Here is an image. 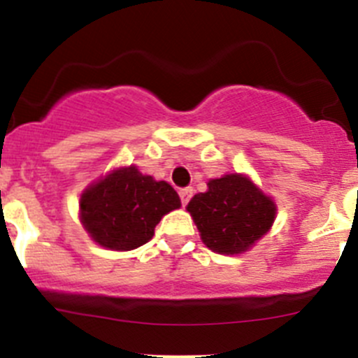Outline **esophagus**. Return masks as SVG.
Here are the masks:
<instances>
[{
    "label": "esophagus",
    "instance_id": "34e87169",
    "mask_svg": "<svg viewBox=\"0 0 358 358\" xmlns=\"http://www.w3.org/2000/svg\"><path fill=\"white\" fill-rule=\"evenodd\" d=\"M180 199H182V204L185 206L187 202L190 201V197H192V187H185V189H180Z\"/></svg>",
    "mask_w": 358,
    "mask_h": 358
}]
</instances>
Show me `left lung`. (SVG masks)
<instances>
[{"label":"left lung","instance_id":"obj_1","mask_svg":"<svg viewBox=\"0 0 358 358\" xmlns=\"http://www.w3.org/2000/svg\"><path fill=\"white\" fill-rule=\"evenodd\" d=\"M201 241L218 255H241L272 229L277 206L248 175L211 178L187 204Z\"/></svg>","mask_w":358,"mask_h":358}]
</instances>
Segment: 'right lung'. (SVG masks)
I'll list each match as a JSON object with an SVG mask.
<instances>
[{
  "label": "right lung",
  "instance_id": "add662e5",
  "mask_svg": "<svg viewBox=\"0 0 358 358\" xmlns=\"http://www.w3.org/2000/svg\"><path fill=\"white\" fill-rule=\"evenodd\" d=\"M182 206L164 180L122 166L86 187L79 199V220L88 236L112 251H131L149 243L164 215Z\"/></svg>",
  "mask_w": 358,
  "mask_h": 358
}]
</instances>
